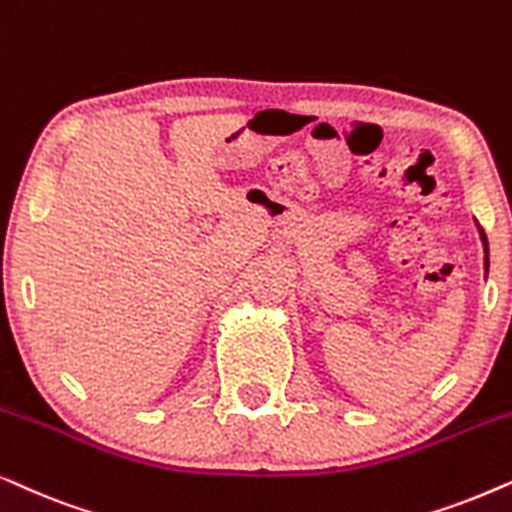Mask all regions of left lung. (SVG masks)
<instances>
[{"instance_id":"obj_1","label":"left lung","mask_w":512,"mask_h":512,"mask_svg":"<svg viewBox=\"0 0 512 512\" xmlns=\"http://www.w3.org/2000/svg\"><path fill=\"white\" fill-rule=\"evenodd\" d=\"M480 236H482V243H485V269H489V250H487V236L482 234V231H480Z\"/></svg>"}]
</instances>
